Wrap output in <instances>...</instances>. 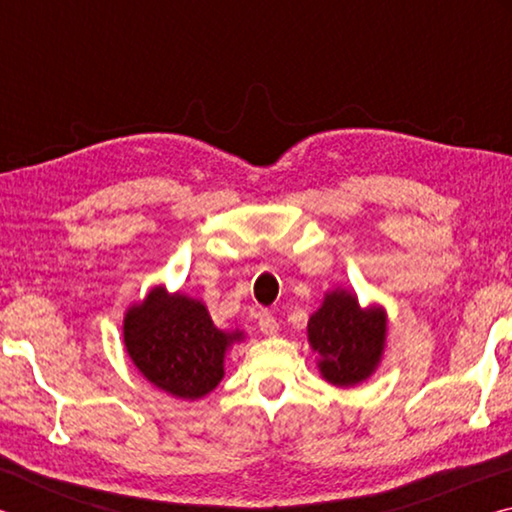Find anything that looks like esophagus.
<instances>
[{
    "mask_svg": "<svg viewBox=\"0 0 512 512\" xmlns=\"http://www.w3.org/2000/svg\"><path fill=\"white\" fill-rule=\"evenodd\" d=\"M259 329H262L264 336H277V332H280V325H277L275 316L268 314V311H262V314H259Z\"/></svg>",
    "mask_w": 512,
    "mask_h": 512,
    "instance_id": "obj_1",
    "label": "esophagus"
}]
</instances>
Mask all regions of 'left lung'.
Returning <instances> with one entry per match:
<instances>
[{
	"label": "left lung",
	"instance_id": "8db88e82",
	"mask_svg": "<svg viewBox=\"0 0 512 512\" xmlns=\"http://www.w3.org/2000/svg\"><path fill=\"white\" fill-rule=\"evenodd\" d=\"M388 314L379 302L363 307L348 289L327 291L307 323V339L318 354L327 384L350 388L375 375L386 350Z\"/></svg>",
	"mask_w": 512,
	"mask_h": 512
}]
</instances>
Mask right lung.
I'll return each instance as SVG.
<instances>
[{
  "label": "right lung",
  "instance_id": "1",
  "mask_svg": "<svg viewBox=\"0 0 512 512\" xmlns=\"http://www.w3.org/2000/svg\"><path fill=\"white\" fill-rule=\"evenodd\" d=\"M126 354L146 381L176 400H201L221 384L230 345L246 339L241 329L214 325L198 298L164 284L126 309L121 325Z\"/></svg>",
  "mask_w": 512,
  "mask_h": 512
}]
</instances>
